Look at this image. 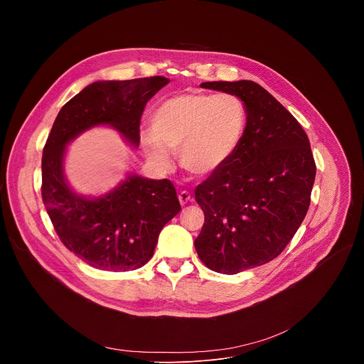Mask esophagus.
Returning <instances> with one entry per match:
<instances>
[{"mask_svg":"<svg viewBox=\"0 0 364 364\" xmlns=\"http://www.w3.org/2000/svg\"><path fill=\"white\" fill-rule=\"evenodd\" d=\"M191 194L188 193V191H186V190H183V191H180L178 193V200H180V204L181 205H184V204H187L188 201H191Z\"/></svg>","mask_w":364,"mask_h":364,"instance_id":"34e87169","label":"esophagus"}]
</instances>
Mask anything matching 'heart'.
I'll list each match as a JSON object with an SVG mask.
<instances>
[{
  "mask_svg": "<svg viewBox=\"0 0 364 364\" xmlns=\"http://www.w3.org/2000/svg\"><path fill=\"white\" fill-rule=\"evenodd\" d=\"M245 128L246 108L237 96L180 93L154 109L152 134L142 135V145L161 168L171 167V149L180 151V164L186 171L209 176L236 152Z\"/></svg>",
  "mask_w": 364,
  "mask_h": 364,
  "instance_id": "obj_1",
  "label": "heart"
}]
</instances>
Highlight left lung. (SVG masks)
<instances>
[{"instance_id": "obj_1", "label": "left lung", "mask_w": 364, "mask_h": 364, "mask_svg": "<svg viewBox=\"0 0 364 364\" xmlns=\"http://www.w3.org/2000/svg\"><path fill=\"white\" fill-rule=\"evenodd\" d=\"M240 97L246 128L229 161L196 188L204 225L194 240L200 261L235 275L275 259L301 226L316 161L298 121L252 80L204 82Z\"/></svg>"}]
</instances>
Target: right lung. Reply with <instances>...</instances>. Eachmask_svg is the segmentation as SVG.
Returning <instances> with one entry per match:
<instances>
[{
	"instance_id": "obj_1",
	"label": "right lung",
	"mask_w": 364,
	"mask_h": 364,
	"mask_svg": "<svg viewBox=\"0 0 364 364\" xmlns=\"http://www.w3.org/2000/svg\"><path fill=\"white\" fill-rule=\"evenodd\" d=\"M168 82L163 76L95 82L60 109L47 136L41 159L46 210L62 243L96 269L127 272L145 265L181 205L167 178L129 176L105 197L75 194L63 177L66 144L90 127L108 124L136 146L146 102Z\"/></svg>"
}]
</instances>
